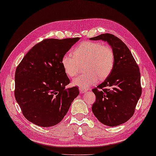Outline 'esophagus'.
Instances as JSON below:
<instances>
[{
	"instance_id": "obj_1",
	"label": "esophagus",
	"mask_w": 156,
	"mask_h": 156,
	"mask_svg": "<svg viewBox=\"0 0 156 156\" xmlns=\"http://www.w3.org/2000/svg\"><path fill=\"white\" fill-rule=\"evenodd\" d=\"M79 91H80L81 93H85L87 91V89H82V88H79Z\"/></svg>"
}]
</instances>
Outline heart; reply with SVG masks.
<instances>
[{"label": "heart", "instance_id": "heart-1", "mask_svg": "<svg viewBox=\"0 0 156 156\" xmlns=\"http://www.w3.org/2000/svg\"><path fill=\"white\" fill-rule=\"evenodd\" d=\"M114 53L112 48L100 43L87 41L79 44L73 51V55L65 54L61 58V65L69 77H75L83 65L84 73L74 79L72 83L79 88L87 89L96 83L99 77H108L114 65Z\"/></svg>", "mask_w": 156, "mask_h": 156}]
</instances>
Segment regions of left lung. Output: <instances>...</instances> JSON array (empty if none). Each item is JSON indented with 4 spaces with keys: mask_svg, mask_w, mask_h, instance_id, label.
<instances>
[{
    "mask_svg": "<svg viewBox=\"0 0 156 156\" xmlns=\"http://www.w3.org/2000/svg\"><path fill=\"white\" fill-rule=\"evenodd\" d=\"M89 39L106 41L115 58L109 75L92 90L96 96L92 112L104 125L119 126L132 117L141 95L139 67L126 44L113 34H101Z\"/></svg>",
    "mask_w": 156,
    "mask_h": 156,
    "instance_id": "1",
    "label": "left lung"
}]
</instances>
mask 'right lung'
Listing matches in <instances>:
<instances>
[{
	"instance_id": "1",
	"label": "right lung",
	"mask_w": 156,
	"mask_h": 156,
	"mask_svg": "<svg viewBox=\"0 0 156 156\" xmlns=\"http://www.w3.org/2000/svg\"><path fill=\"white\" fill-rule=\"evenodd\" d=\"M79 39H44L35 44L17 67L15 99L30 122L41 127L57 125L78 96L77 87L65 88L70 80L61 58Z\"/></svg>"
}]
</instances>
